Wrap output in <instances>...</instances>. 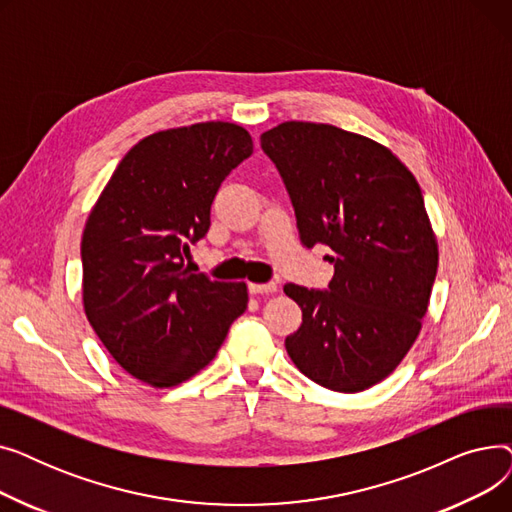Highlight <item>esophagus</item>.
I'll list each match as a JSON object with an SVG mask.
<instances>
[{"label": "esophagus", "mask_w": 512, "mask_h": 512, "mask_svg": "<svg viewBox=\"0 0 512 512\" xmlns=\"http://www.w3.org/2000/svg\"><path fill=\"white\" fill-rule=\"evenodd\" d=\"M249 292H251V294H274V292H278V284H276V282L249 284Z\"/></svg>", "instance_id": "esophagus-1"}]
</instances>
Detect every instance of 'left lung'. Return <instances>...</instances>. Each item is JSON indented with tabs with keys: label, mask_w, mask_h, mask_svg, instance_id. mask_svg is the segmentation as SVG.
<instances>
[{
	"label": "left lung",
	"mask_w": 512,
	"mask_h": 512,
	"mask_svg": "<svg viewBox=\"0 0 512 512\" xmlns=\"http://www.w3.org/2000/svg\"><path fill=\"white\" fill-rule=\"evenodd\" d=\"M261 149L284 180L303 245L334 251L328 290L284 286L303 311L286 351L319 386L367 390L409 353L436 280L421 188L390 149L332 124H278Z\"/></svg>",
	"instance_id": "8db88e82"
}]
</instances>
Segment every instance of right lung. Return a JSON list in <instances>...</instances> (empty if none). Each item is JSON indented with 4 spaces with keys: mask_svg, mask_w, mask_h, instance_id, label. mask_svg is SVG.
<instances>
[{
    "mask_svg": "<svg viewBox=\"0 0 512 512\" xmlns=\"http://www.w3.org/2000/svg\"><path fill=\"white\" fill-rule=\"evenodd\" d=\"M253 153L251 134L201 122L149 134L105 184L80 242L89 324L134 378L170 388L193 378L245 313V282L184 267L209 230L224 178Z\"/></svg>",
    "mask_w": 512,
    "mask_h": 512,
    "instance_id": "obj_1",
    "label": "right lung"
}]
</instances>
